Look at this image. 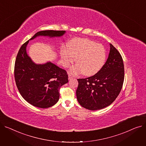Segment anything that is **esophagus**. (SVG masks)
<instances>
[{
	"label": "esophagus",
	"instance_id": "34e87169",
	"mask_svg": "<svg viewBox=\"0 0 146 146\" xmlns=\"http://www.w3.org/2000/svg\"><path fill=\"white\" fill-rule=\"evenodd\" d=\"M73 76H72V75H70V74H68V80H70V79H73Z\"/></svg>",
	"mask_w": 146,
	"mask_h": 146
}]
</instances>
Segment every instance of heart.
<instances>
[{
  "mask_svg": "<svg viewBox=\"0 0 146 146\" xmlns=\"http://www.w3.org/2000/svg\"><path fill=\"white\" fill-rule=\"evenodd\" d=\"M63 65L70 67L76 60L77 64L73 66L70 73L77 74L81 73L85 76L97 73L104 66L106 58V50L102 45L85 38H76L69 44V48L61 51Z\"/></svg>",
  "mask_w": 146,
  "mask_h": 146,
  "instance_id": "obj_1",
  "label": "heart"
}]
</instances>
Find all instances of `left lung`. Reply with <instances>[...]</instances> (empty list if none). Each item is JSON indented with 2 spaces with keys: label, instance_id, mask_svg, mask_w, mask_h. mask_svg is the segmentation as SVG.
I'll return each mask as SVG.
<instances>
[{
  "label": "left lung",
  "instance_id": "obj_1",
  "mask_svg": "<svg viewBox=\"0 0 146 146\" xmlns=\"http://www.w3.org/2000/svg\"><path fill=\"white\" fill-rule=\"evenodd\" d=\"M110 45L108 59L101 70L91 77L78 79V101L89 110H101L110 105L119 94L123 85V60L118 51L111 44Z\"/></svg>",
  "mask_w": 146,
  "mask_h": 146
}]
</instances>
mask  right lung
<instances>
[{
	"instance_id": "1",
	"label": "right lung",
	"mask_w": 146,
	"mask_h": 146,
	"mask_svg": "<svg viewBox=\"0 0 146 146\" xmlns=\"http://www.w3.org/2000/svg\"><path fill=\"white\" fill-rule=\"evenodd\" d=\"M65 31H41L36 33L20 48L15 64L14 75L20 94L26 101L34 106L47 108L58 101L59 89L68 81V75L64 69L48 61L36 64L27 52L30 40L44 36L60 37Z\"/></svg>"
}]
</instances>
